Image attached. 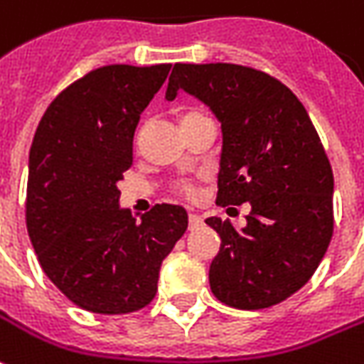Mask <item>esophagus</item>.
<instances>
[{
  "instance_id": "34e87169",
  "label": "esophagus",
  "mask_w": 364,
  "mask_h": 364,
  "mask_svg": "<svg viewBox=\"0 0 364 364\" xmlns=\"http://www.w3.org/2000/svg\"><path fill=\"white\" fill-rule=\"evenodd\" d=\"M203 225V218L199 215H195V213H191L189 215V228L191 230H195V228H199Z\"/></svg>"
}]
</instances>
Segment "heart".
<instances>
[{
    "mask_svg": "<svg viewBox=\"0 0 364 364\" xmlns=\"http://www.w3.org/2000/svg\"><path fill=\"white\" fill-rule=\"evenodd\" d=\"M200 116H203V114L191 110V112H185V114H183L181 120L187 122V120H193V118H200ZM175 189L179 191L183 197H189V199H191V197H195V187H193V183H189V181L177 183V187H175Z\"/></svg>",
    "mask_w": 364,
    "mask_h": 364,
    "instance_id": "b5f03b06",
    "label": "heart"
}]
</instances>
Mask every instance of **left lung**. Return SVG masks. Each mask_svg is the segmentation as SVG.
Listing matches in <instances>:
<instances>
[{
	"label": "left lung",
	"instance_id": "8db88e82",
	"mask_svg": "<svg viewBox=\"0 0 364 364\" xmlns=\"http://www.w3.org/2000/svg\"><path fill=\"white\" fill-rule=\"evenodd\" d=\"M197 96L223 128L217 203H250L246 226L207 218L220 236L208 270L218 301L264 309L304 288L333 236V171L304 104L256 68L177 63L165 98Z\"/></svg>",
	"mask_w": 364,
	"mask_h": 364
}]
</instances>
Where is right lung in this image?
Returning <instances> with one entry per match:
<instances>
[{"instance_id": "add662e5", "label": "right lung", "mask_w": 364, "mask_h": 364, "mask_svg": "<svg viewBox=\"0 0 364 364\" xmlns=\"http://www.w3.org/2000/svg\"><path fill=\"white\" fill-rule=\"evenodd\" d=\"M171 65H108L67 86L41 118L29 154L25 220L47 278L86 311L146 307L159 268L187 230V210L120 208L118 181L134 161L139 114Z\"/></svg>"}]
</instances>
